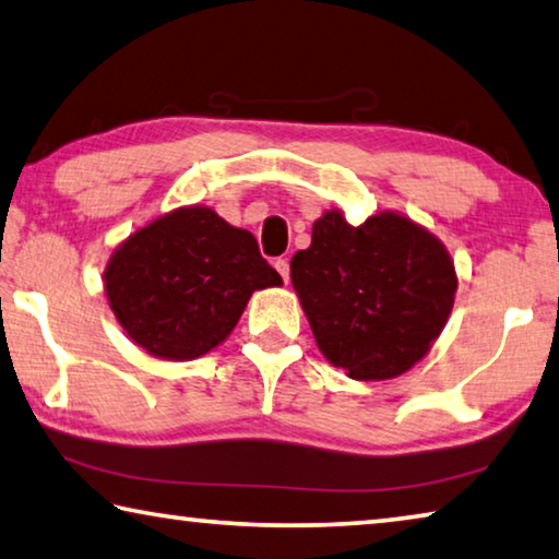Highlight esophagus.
<instances>
[{"label":"esophagus","mask_w":559,"mask_h":559,"mask_svg":"<svg viewBox=\"0 0 559 559\" xmlns=\"http://www.w3.org/2000/svg\"><path fill=\"white\" fill-rule=\"evenodd\" d=\"M273 266H276V271L281 273V278L288 283V278H290V263H288V259H276V263H273Z\"/></svg>","instance_id":"1"}]
</instances>
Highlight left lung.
Returning <instances> with one entry per match:
<instances>
[{
    "instance_id": "1",
    "label": "left lung",
    "mask_w": 559,
    "mask_h": 559,
    "mask_svg": "<svg viewBox=\"0 0 559 559\" xmlns=\"http://www.w3.org/2000/svg\"><path fill=\"white\" fill-rule=\"evenodd\" d=\"M290 281L320 353L359 382L419 362L451 316L459 278L447 246L400 212L353 226L343 210L313 224Z\"/></svg>"
}]
</instances>
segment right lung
I'll list each match as a JSON object with an SVG mask.
<instances>
[{
	"label": "right lung",
	"mask_w": 559,
	"mask_h": 559,
	"mask_svg": "<svg viewBox=\"0 0 559 559\" xmlns=\"http://www.w3.org/2000/svg\"><path fill=\"white\" fill-rule=\"evenodd\" d=\"M103 283L132 343L185 362L222 345L251 293L283 278L251 231L224 222L212 206L189 204L132 231L112 251Z\"/></svg>",
	"instance_id": "right-lung-1"
}]
</instances>
